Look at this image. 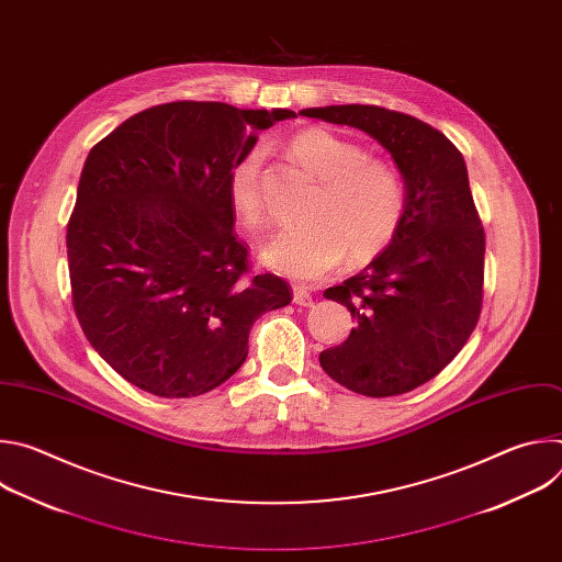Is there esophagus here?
Instances as JSON below:
<instances>
[{"mask_svg":"<svg viewBox=\"0 0 562 562\" xmlns=\"http://www.w3.org/2000/svg\"><path fill=\"white\" fill-rule=\"evenodd\" d=\"M293 302H295L297 306H311V304H313V297H311V293H308L304 286H295V289H293Z\"/></svg>","mask_w":562,"mask_h":562,"instance_id":"obj_1","label":"esophagus"}]
</instances>
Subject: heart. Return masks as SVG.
Listing matches in <instances>:
<instances>
[{
	"mask_svg": "<svg viewBox=\"0 0 562 562\" xmlns=\"http://www.w3.org/2000/svg\"><path fill=\"white\" fill-rule=\"evenodd\" d=\"M286 148L319 180V189L306 206L308 220L278 231L262 249L267 267L313 282L334 271L347 251L353 262H367L393 243L405 220L407 193L391 165L325 128L295 133ZM260 167V150H249L226 178L228 206L247 228H258L265 217Z\"/></svg>",
	"mask_w": 562,
	"mask_h": 562,
	"instance_id": "obj_1",
	"label": "heart"
}]
</instances>
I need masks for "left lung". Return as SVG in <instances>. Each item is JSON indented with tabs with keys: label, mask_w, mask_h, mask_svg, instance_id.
<instances>
[{
	"label": "left lung",
	"mask_w": 562,
	"mask_h": 562,
	"mask_svg": "<svg viewBox=\"0 0 562 562\" xmlns=\"http://www.w3.org/2000/svg\"><path fill=\"white\" fill-rule=\"evenodd\" d=\"M378 139L405 180L393 243L358 276L325 291L356 317L349 338L319 353L342 386L386 397L436 378L464 347L483 306L485 231L462 153L434 126L382 106L304 109Z\"/></svg>",
	"instance_id": "left-lung-1"
}]
</instances>
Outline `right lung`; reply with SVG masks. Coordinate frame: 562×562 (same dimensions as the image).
I'll return each mask as SVG.
<instances>
[{"label":"right lung","mask_w":562,"mask_h":562,"mask_svg":"<svg viewBox=\"0 0 562 562\" xmlns=\"http://www.w3.org/2000/svg\"><path fill=\"white\" fill-rule=\"evenodd\" d=\"M293 111L150 106L98 142L66 228L70 293L91 347L159 397L202 395L249 353L256 319L291 286L254 276L226 178L258 131Z\"/></svg>","instance_id":"obj_1"}]
</instances>
